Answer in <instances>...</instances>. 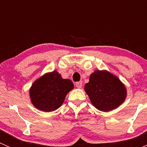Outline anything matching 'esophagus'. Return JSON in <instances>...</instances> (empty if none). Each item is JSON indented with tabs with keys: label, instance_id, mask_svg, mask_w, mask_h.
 I'll list each match as a JSON object with an SVG mask.
<instances>
[{
	"label": "esophagus",
	"instance_id": "1",
	"mask_svg": "<svg viewBox=\"0 0 147 147\" xmlns=\"http://www.w3.org/2000/svg\"><path fill=\"white\" fill-rule=\"evenodd\" d=\"M75 85H76V87H78V88H81L82 86V82H76Z\"/></svg>",
	"mask_w": 147,
	"mask_h": 147
}]
</instances>
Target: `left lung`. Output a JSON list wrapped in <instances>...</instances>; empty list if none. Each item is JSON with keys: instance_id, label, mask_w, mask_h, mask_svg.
I'll list each match as a JSON object with an SVG mask.
<instances>
[{"instance_id": "obj_1", "label": "left lung", "mask_w": 147, "mask_h": 147, "mask_svg": "<svg viewBox=\"0 0 147 147\" xmlns=\"http://www.w3.org/2000/svg\"><path fill=\"white\" fill-rule=\"evenodd\" d=\"M84 90L93 106L109 112L120 106L127 97V89L121 80L107 70H96L90 76Z\"/></svg>"}]
</instances>
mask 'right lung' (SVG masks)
Here are the masks:
<instances>
[{"label": "right lung", "mask_w": 147, "mask_h": 147, "mask_svg": "<svg viewBox=\"0 0 147 147\" xmlns=\"http://www.w3.org/2000/svg\"><path fill=\"white\" fill-rule=\"evenodd\" d=\"M74 88L69 79H63L56 70L47 72L33 82L30 89V97L35 107L43 112L58 109L65 97Z\"/></svg>", "instance_id": "right-lung-1"}]
</instances>
